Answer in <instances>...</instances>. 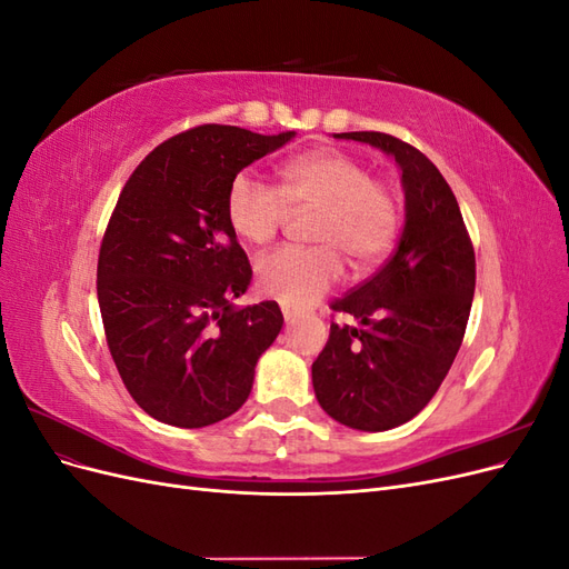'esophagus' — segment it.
<instances>
[{
	"mask_svg": "<svg viewBox=\"0 0 569 569\" xmlns=\"http://www.w3.org/2000/svg\"><path fill=\"white\" fill-rule=\"evenodd\" d=\"M282 316H284V320H287V322H295V320L299 318V313H297V311H291V308H287V306H282Z\"/></svg>",
	"mask_w": 569,
	"mask_h": 569,
	"instance_id": "34e87169",
	"label": "esophagus"
}]
</instances>
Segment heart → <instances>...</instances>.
Wrapping results in <instances>:
<instances>
[{
	"instance_id": "obj_1",
	"label": "heart",
	"mask_w": 569,
	"mask_h": 569,
	"mask_svg": "<svg viewBox=\"0 0 569 569\" xmlns=\"http://www.w3.org/2000/svg\"><path fill=\"white\" fill-rule=\"evenodd\" d=\"M280 187L249 173L237 176L226 197L232 232L247 244L274 239L291 211L316 209L308 237L313 247H280L256 261V282L263 295L284 306L318 301L343 274L368 270L389 253L401 226L391 187L370 178L363 161L339 149H318L291 159L280 170Z\"/></svg>"
}]
</instances>
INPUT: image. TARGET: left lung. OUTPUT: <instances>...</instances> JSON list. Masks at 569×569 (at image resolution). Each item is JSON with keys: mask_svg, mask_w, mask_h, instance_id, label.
I'll return each mask as SVG.
<instances>
[{"mask_svg": "<svg viewBox=\"0 0 569 569\" xmlns=\"http://www.w3.org/2000/svg\"><path fill=\"white\" fill-rule=\"evenodd\" d=\"M335 137L391 153L401 168L406 226L389 261L330 303L360 325H330L313 389L337 422L385 432L416 418L453 366L475 297V249L456 194L420 149L387 132Z\"/></svg>", "mask_w": 569, "mask_h": 569, "instance_id": "1", "label": "left lung"}]
</instances>
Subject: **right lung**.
<instances>
[{
  "mask_svg": "<svg viewBox=\"0 0 569 569\" xmlns=\"http://www.w3.org/2000/svg\"><path fill=\"white\" fill-rule=\"evenodd\" d=\"M295 132L189 128L149 151L101 239L97 299L120 380L153 420L206 427L249 399L282 330L274 301L239 308L251 266L226 216L228 187Z\"/></svg>",
  "mask_w": 569,
  "mask_h": 569,
  "instance_id": "right-lung-1",
  "label": "right lung"
}]
</instances>
